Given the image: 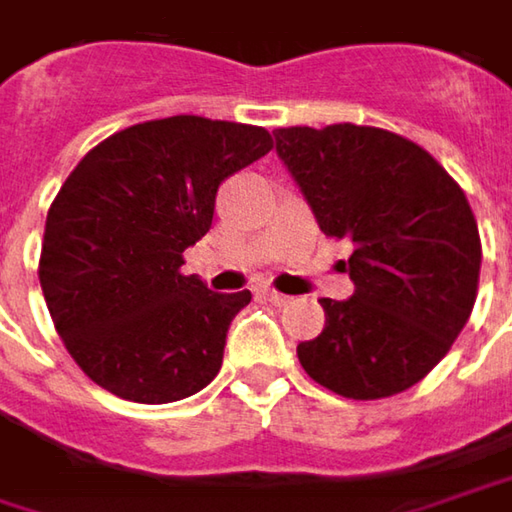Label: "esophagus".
Segmentation results:
<instances>
[{
	"label": "esophagus",
	"mask_w": 512,
	"mask_h": 512,
	"mask_svg": "<svg viewBox=\"0 0 512 512\" xmlns=\"http://www.w3.org/2000/svg\"><path fill=\"white\" fill-rule=\"evenodd\" d=\"M263 298H266V301H272V304H278V307H286V304L292 301L289 295L278 292V289H263Z\"/></svg>",
	"instance_id": "obj_1"
}]
</instances>
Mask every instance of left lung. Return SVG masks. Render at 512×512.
Wrapping results in <instances>:
<instances>
[{
    "mask_svg": "<svg viewBox=\"0 0 512 512\" xmlns=\"http://www.w3.org/2000/svg\"><path fill=\"white\" fill-rule=\"evenodd\" d=\"M275 147L318 228L353 240V295L321 298L324 330L298 345L301 368L347 400L417 385L478 295L481 237L461 185L420 144L379 127H284Z\"/></svg>",
    "mask_w": 512,
    "mask_h": 512,
    "instance_id": "8db88e82",
    "label": "left lung"
}]
</instances>
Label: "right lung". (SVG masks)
<instances>
[{"instance_id": "right-lung-1", "label": "right lung", "mask_w": 512, "mask_h": 512, "mask_svg": "<svg viewBox=\"0 0 512 512\" xmlns=\"http://www.w3.org/2000/svg\"><path fill=\"white\" fill-rule=\"evenodd\" d=\"M275 147L263 127L173 115L92 147L46 217L40 286L77 368L133 403L202 391L252 292H211L182 252L214 220L220 182Z\"/></svg>"}]
</instances>
